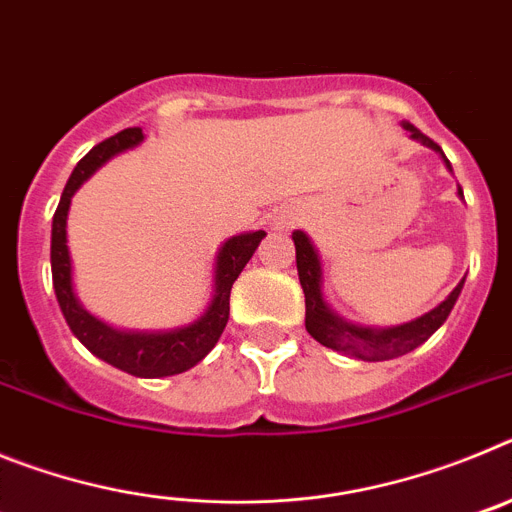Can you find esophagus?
<instances>
[{"instance_id":"esophagus-1","label":"esophagus","mask_w":512,"mask_h":512,"mask_svg":"<svg viewBox=\"0 0 512 512\" xmlns=\"http://www.w3.org/2000/svg\"><path fill=\"white\" fill-rule=\"evenodd\" d=\"M295 223V215H292V212H289V215H282V217H277V228H287V225H292Z\"/></svg>"}]
</instances>
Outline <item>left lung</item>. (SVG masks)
Returning <instances> with one entry per match:
<instances>
[{
	"mask_svg": "<svg viewBox=\"0 0 512 512\" xmlns=\"http://www.w3.org/2000/svg\"><path fill=\"white\" fill-rule=\"evenodd\" d=\"M402 128L408 130L410 138L423 143L425 148L436 151L443 158L446 169L451 171L449 158L443 156L441 146L433 143L428 135L420 133L415 125L410 122H402ZM464 200V192H456ZM292 241H295L297 251V274H300L302 292H305V328L312 338L323 346L333 348L338 354L351 356V359L359 361H387L397 359V356H405L410 351L425 343L428 338L446 323L449 312L454 310L456 300L461 295V287H464V279L454 287L446 300L441 305L433 307L431 312H425L420 318L410 320V323L402 325H387V328H374V325H359L351 323V320L341 318L333 307L328 305L323 295V264H320V253L315 248V243L310 241V235L305 230H295L292 233Z\"/></svg>",
	"mask_w": 512,
	"mask_h": 512,
	"instance_id": "left-lung-1",
	"label": "left lung"
}]
</instances>
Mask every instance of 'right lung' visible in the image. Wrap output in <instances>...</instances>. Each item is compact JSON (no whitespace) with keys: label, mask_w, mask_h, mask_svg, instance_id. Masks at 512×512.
<instances>
[{"label":"right lung","mask_w":512,"mask_h":512,"mask_svg":"<svg viewBox=\"0 0 512 512\" xmlns=\"http://www.w3.org/2000/svg\"><path fill=\"white\" fill-rule=\"evenodd\" d=\"M143 138L146 135H143L140 128L120 130L117 135L94 146L76 164V169L71 171L66 189L61 194V202H58L56 215H53L51 271L58 307H61L63 318L69 323L71 333L97 359L107 361V364H112L120 372H128L133 377L143 379H156L187 372L194 364H200L215 348V343L223 336L225 323H228L233 282L238 279L243 266L251 261L253 251L259 248L261 238L266 233L264 230L238 233L217 248L215 264H212V297L207 302L205 312H202L200 318H194L192 323L169 330H122L92 315L87 307L81 305L74 289V264H71L69 235H66L71 197L99 166L107 164L117 153H125L130 148L140 146Z\"/></svg>","instance_id":"obj_1"}]
</instances>
